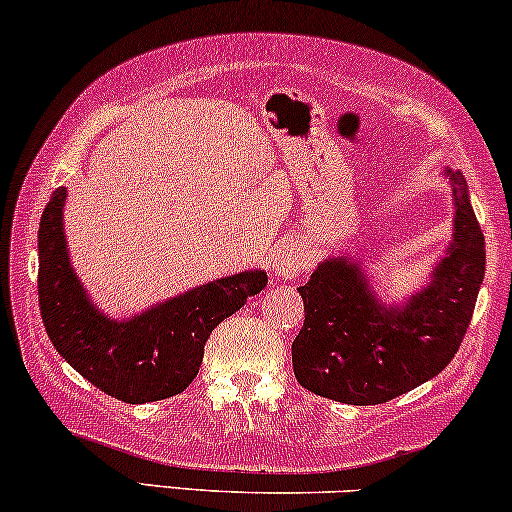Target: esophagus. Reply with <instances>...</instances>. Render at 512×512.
I'll return each mask as SVG.
<instances>
[{"mask_svg":"<svg viewBox=\"0 0 512 512\" xmlns=\"http://www.w3.org/2000/svg\"><path fill=\"white\" fill-rule=\"evenodd\" d=\"M307 267V250L298 240H281L272 255V269L283 279L298 276Z\"/></svg>","mask_w":512,"mask_h":512,"instance_id":"esophagus-1","label":"esophagus"}]
</instances>
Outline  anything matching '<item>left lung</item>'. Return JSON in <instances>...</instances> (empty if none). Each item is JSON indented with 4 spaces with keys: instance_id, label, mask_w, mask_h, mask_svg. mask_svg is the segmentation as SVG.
Here are the masks:
<instances>
[{
    "instance_id": "8db88e82",
    "label": "left lung",
    "mask_w": 512,
    "mask_h": 512,
    "mask_svg": "<svg viewBox=\"0 0 512 512\" xmlns=\"http://www.w3.org/2000/svg\"><path fill=\"white\" fill-rule=\"evenodd\" d=\"M453 183V243L432 281L408 303L386 307L367 288L360 264L331 257L305 286V322L293 341L300 386L348 405H379L441 372L463 343L484 279V233L465 178Z\"/></svg>"
}]
</instances>
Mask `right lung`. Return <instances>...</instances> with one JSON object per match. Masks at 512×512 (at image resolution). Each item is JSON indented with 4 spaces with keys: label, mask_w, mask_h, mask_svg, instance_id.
I'll use <instances>...</instances> for the list:
<instances>
[{
    "label": "right lung",
    "mask_w": 512,
    "mask_h": 512,
    "mask_svg": "<svg viewBox=\"0 0 512 512\" xmlns=\"http://www.w3.org/2000/svg\"><path fill=\"white\" fill-rule=\"evenodd\" d=\"M64 202L66 188H57L38 231V295L49 341L78 374L123 403H152L188 389L214 326L260 293L267 274L226 276L116 322L92 305L73 272Z\"/></svg>",
    "instance_id": "right-lung-1"
}]
</instances>
